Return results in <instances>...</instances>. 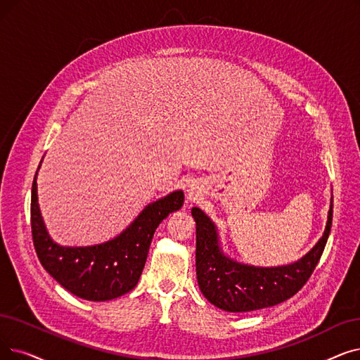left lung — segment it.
Wrapping results in <instances>:
<instances>
[{
  "label": "left lung",
  "mask_w": 360,
  "mask_h": 360,
  "mask_svg": "<svg viewBox=\"0 0 360 360\" xmlns=\"http://www.w3.org/2000/svg\"><path fill=\"white\" fill-rule=\"evenodd\" d=\"M195 221V271L198 287L206 299L226 311H252L283 303L307 283L323 253L333 225V197L325 231L315 247L284 266L259 268L224 255L217 229L210 217L193 207Z\"/></svg>",
  "instance_id": "1"
}]
</instances>
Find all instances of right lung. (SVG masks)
<instances>
[{
    "label": "right lung",
    "mask_w": 360,
    "mask_h": 360,
    "mask_svg": "<svg viewBox=\"0 0 360 360\" xmlns=\"http://www.w3.org/2000/svg\"><path fill=\"white\" fill-rule=\"evenodd\" d=\"M38 170L30 198V226L44 269L61 287L91 302L113 300L135 288L155 229L172 212L182 207L184 193L174 191L151 202L110 241L88 247H63L51 240L42 221L37 194Z\"/></svg>",
    "instance_id": "add662e5"
}]
</instances>
